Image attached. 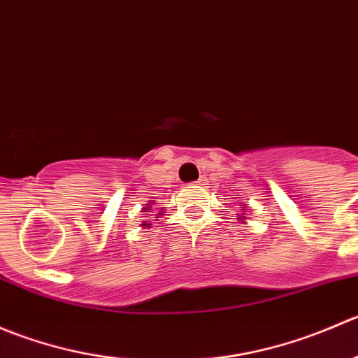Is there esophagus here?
<instances>
[{
    "mask_svg": "<svg viewBox=\"0 0 358 358\" xmlns=\"http://www.w3.org/2000/svg\"><path fill=\"white\" fill-rule=\"evenodd\" d=\"M194 185H196V187H204V185H206V178H201V180H197V182L194 183Z\"/></svg>",
    "mask_w": 358,
    "mask_h": 358,
    "instance_id": "34e87169",
    "label": "esophagus"
}]
</instances>
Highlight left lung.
<instances>
[{
	"mask_svg": "<svg viewBox=\"0 0 358 358\" xmlns=\"http://www.w3.org/2000/svg\"><path fill=\"white\" fill-rule=\"evenodd\" d=\"M243 218H244V216H243Z\"/></svg>",
	"mask_w": 358,
	"mask_h": 358,
	"instance_id": "1",
	"label": "left lung"
}]
</instances>
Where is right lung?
I'll use <instances>...</instances> for the list:
<instances>
[{
  "instance_id": "add662e5",
  "label": "right lung",
  "mask_w": 358,
  "mask_h": 358,
  "mask_svg": "<svg viewBox=\"0 0 358 358\" xmlns=\"http://www.w3.org/2000/svg\"><path fill=\"white\" fill-rule=\"evenodd\" d=\"M143 209H147V208H143ZM159 215H161V213H159ZM142 225H143V227H147V225H149V223H145V222H143Z\"/></svg>"
}]
</instances>
